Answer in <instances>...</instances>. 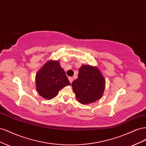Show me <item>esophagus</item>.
<instances>
[{
  "label": "esophagus",
  "mask_w": 146,
  "mask_h": 146,
  "mask_svg": "<svg viewBox=\"0 0 146 146\" xmlns=\"http://www.w3.org/2000/svg\"><path fill=\"white\" fill-rule=\"evenodd\" d=\"M68 78H69V80L70 83H72V82H73V78H72V77H69Z\"/></svg>",
  "instance_id": "obj_1"
}]
</instances>
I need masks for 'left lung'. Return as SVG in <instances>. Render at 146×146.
I'll return each instance as SVG.
<instances>
[{"mask_svg":"<svg viewBox=\"0 0 146 146\" xmlns=\"http://www.w3.org/2000/svg\"><path fill=\"white\" fill-rule=\"evenodd\" d=\"M105 80L98 68L90 65H82L78 70V78L71 85L79 102L93 103L103 95Z\"/></svg>","mask_w":146,"mask_h":146,"instance_id":"obj_1","label":"left lung"}]
</instances>
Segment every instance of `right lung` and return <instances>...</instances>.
<instances>
[{
    "label": "right lung",
    "instance_id": "obj_1",
    "mask_svg": "<svg viewBox=\"0 0 146 146\" xmlns=\"http://www.w3.org/2000/svg\"><path fill=\"white\" fill-rule=\"evenodd\" d=\"M58 61L49 60L36 73V90L46 99L55 98L60 90L70 85Z\"/></svg>",
    "mask_w": 146,
    "mask_h": 146
}]
</instances>
